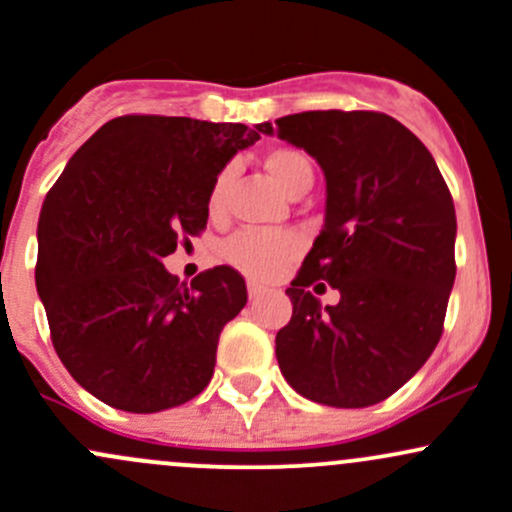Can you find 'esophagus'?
Returning <instances> with one entry per match:
<instances>
[{"mask_svg": "<svg viewBox=\"0 0 512 512\" xmlns=\"http://www.w3.org/2000/svg\"><path fill=\"white\" fill-rule=\"evenodd\" d=\"M265 292H267V289L260 287V284H255V282L247 284V297H250V299H260Z\"/></svg>", "mask_w": 512, "mask_h": 512, "instance_id": "34e87169", "label": "esophagus"}]
</instances>
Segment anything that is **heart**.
Listing matches in <instances>:
<instances>
[{
    "label": "heart",
    "mask_w": 512,
    "mask_h": 512,
    "mask_svg": "<svg viewBox=\"0 0 512 512\" xmlns=\"http://www.w3.org/2000/svg\"><path fill=\"white\" fill-rule=\"evenodd\" d=\"M262 171L282 188L289 196H301L314 184V161L306 152L297 147H272L262 154ZM235 179L233 166H225L213 179L211 191H208V213L211 218H220L228 206V191ZM299 240L297 235L270 233V230H240L233 238L225 240L223 260L230 267L245 274V277L257 279V282H270L277 277L289 262L297 257Z\"/></svg>",
    "instance_id": "b5f03b06"
}]
</instances>
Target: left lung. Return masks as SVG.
Here are the masks:
<instances>
[{"label": "left lung", "mask_w": 512, "mask_h": 512, "mask_svg": "<svg viewBox=\"0 0 512 512\" xmlns=\"http://www.w3.org/2000/svg\"><path fill=\"white\" fill-rule=\"evenodd\" d=\"M257 129L306 149L326 176V223L287 289L277 363L306 400L370 407L427 363L456 277V213L429 149L395 117L311 110ZM342 292L321 307L311 288Z\"/></svg>", "instance_id": "left-lung-1"}]
</instances>
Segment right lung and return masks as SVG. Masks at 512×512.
<instances>
[{
  "label": "right lung",
  "mask_w": 512,
  "mask_h": 512,
  "mask_svg": "<svg viewBox=\"0 0 512 512\" xmlns=\"http://www.w3.org/2000/svg\"><path fill=\"white\" fill-rule=\"evenodd\" d=\"M260 129L125 115L102 125L46 193L36 289L58 358L105 405L149 414L201 395L245 279L218 265L179 282L161 265L208 223V191Z\"/></svg>",
  "instance_id": "1"
}]
</instances>
